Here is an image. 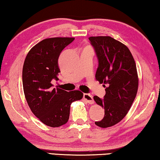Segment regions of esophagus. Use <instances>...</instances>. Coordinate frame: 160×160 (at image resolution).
I'll use <instances>...</instances> for the list:
<instances>
[{"label":"esophagus","instance_id":"esophagus-1","mask_svg":"<svg viewBox=\"0 0 160 160\" xmlns=\"http://www.w3.org/2000/svg\"><path fill=\"white\" fill-rule=\"evenodd\" d=\"M83 98L86 102H88V103H89L90 104H93L94 103V99H93V97H92V95H91L90 94H84Z\"/></svg>","mask_w":160,"mask_h":160}]
</instances>
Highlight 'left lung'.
Listing matches in <instances>:
<instances>
[{"label":"left lung","instance_id":"obj_1","mask_svg":"<svg viewBox=\"0 0 160 160\" xmlns=\"http://www.w3.org/2000/svg\"><path fill=\"white\" fill-rule=\"evenodd\" d=\"M99 60L95 78L106 91L104 99L94 96L97 104L104 109V116L96 121L105 128L116 125L128 113L136 97L138 76L131 51L125 44L108 36L90 37Z\"/></svg>","mask_w":160,"mask_h":160}]
</instances>
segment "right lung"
Here are the masks:
<instances>
[{"label":"right lung","instance_id":"right-lung-1","mask_svg":"<svg viewBox=\"0 0 160 160\" xmlns=\"http://www.w3.org/2000/svg\"><path fill=\"white\" fill-rule=\"evenodd\" d=\"M73 37H53L42 40L27 55L22 68L24 93L28 106L35 116L48 126L59 127L69 119L72 102L82 98L79 90L67 92L51 80H58V59L63 48Z\"/></svg>","mask_w":160,"mask_h":160}]
</instances>
